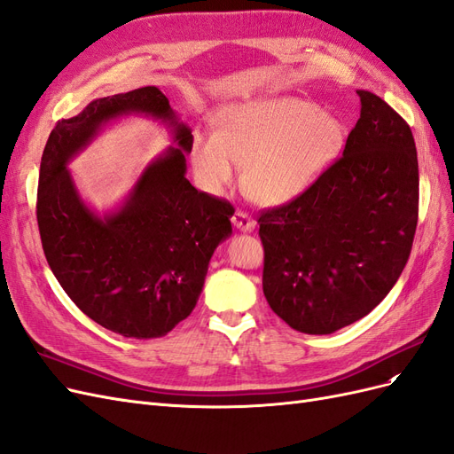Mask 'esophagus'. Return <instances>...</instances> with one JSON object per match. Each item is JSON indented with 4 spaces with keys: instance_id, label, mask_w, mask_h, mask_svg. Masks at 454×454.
Listing matches in <instances>:
<instances>
[{
    "instance_id": "34e87169",
    "label": "esophagus",
    "mask_w": 454,
    "mask_h": 454,
    "mask_svg": "<svg viewBox=\"0 0 454 454\" xmlns=\"http://www.w3.org/2000/svg\"><path fill=\"white\" fill-rule=\"evenodd\" d=\"M231 222H232V225H235L240 231H244V232L254 231V227H255V219L244 210H235V214H232V217H231Z\"/></svg>"
}]
</instances>
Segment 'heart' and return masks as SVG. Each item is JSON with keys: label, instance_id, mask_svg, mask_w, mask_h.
Wrapping results in <instances>:
<instances>
[{"label": "heart", "instance_id": "obj_1", "mask_svg": "<svg viewBox=\"0 0 454 454\" xmlns=\"http://www.w3.org/2000/svg\"><path fill=\"white\" fill-rule=\"evenodd\" d=\"M345 145L339 119L314 104L278 96L227 109L215 134H200L193 162L206 189L219 191L237 180L265 204L286 202L332 167Z\"/></svg>", "mask_w": 454, "mask_h": 454}]
</instances>
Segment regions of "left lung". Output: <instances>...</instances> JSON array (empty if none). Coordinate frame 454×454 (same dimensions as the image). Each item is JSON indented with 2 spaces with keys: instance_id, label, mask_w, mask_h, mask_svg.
<instances>
[{
  "instance_id": "left-lung-1",
  "label": "left lung",
  "mask_w": 454,
  "mask_h": 454,
  "mask_svg": "<svg viewBox=\"0 0 454 454\" xmlns=\"http://www.w3.org/2000/svg\"><path fill=\"white\" fill-rule=\"evenodd\" d=\"M358 96L360 119L342 157L257 219L267 303L301 333L327 335L364 318L388 295L413 248V132L377 94Z\"/></svg>"
}]
</instances>
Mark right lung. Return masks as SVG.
<instances>
[{
    "mask_svg": "<svg viewBox=\"0 0 454 454\" xmlns=\"http://www.w3.org/2000/svg\"><path fill=\"white\" fill-rule=\"evenodd\" d=\"M144 113L175 129L169 148L145 171L126 204L96 216L65 168L121 114ZM193 134L157 87L106 96L52 129L37 187V225L47 263L81 312L132 339L164 337L193 312L217 244L231 237L232 204L185 177Z\"/></svg>",
    "mask_w": 454,
    "mask_h": 454,
    "instance_id": "right-lung-1",
    "label": "right lung"
}]
</instances>
